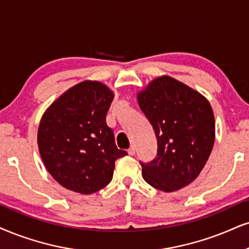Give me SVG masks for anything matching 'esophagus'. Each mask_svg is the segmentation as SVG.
Listing matches in <instances>:
<instances>
[{
  "mask_svg": "<svg viewBox=\"0 0 249 249\" xmlns=\"http://www.w3.org/2000/svg\"><path fill=\"white\" fill-rule=\"evenodd\" d=\"M128 153H129V156H134L135 155V146L131 145L129 149H128Z\"/></svg>",
  "mask_w": 249,
  "mask_h": 249,
  "instance_id": "obj_1",
  "label": "esophagus"
}]
</instances>
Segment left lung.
I'll return each mask as SVG.
<instances>
[{"mask_svg": "<svg viewBox=\"0 0 249 249\" xmlns=\"http://www.w3.org/2000/svg\"><path fill=\"white\" fill-rule=\"evenodd\" d=\"M137 99L158 143L156 158L140 161L143 179L162 192L189 185L213 148L214 118L209 101L168 76L152 81Z\"/></svg>", "mask_w": 249, "mask_h": 249, "instance_id": "8db88e82", "label": "left lung"}]
</instances>
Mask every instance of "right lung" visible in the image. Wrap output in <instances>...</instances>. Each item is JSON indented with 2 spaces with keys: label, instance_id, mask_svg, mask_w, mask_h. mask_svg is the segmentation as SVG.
I'll return each instance as SVG.
<instances>
[{
  "label": "right lung",
  "instance_id": "right-lung-1",
  "mask_svg": "<svg viewBox=\"0 0 249 249\" xmlns=\"http://www.w3.org/2000/svg\"><path fill=\"white\" fill-rule=\"evenodd\" d=\"M113 98L103 83L85 81L64 92L42 116L40 156L64 188L81 194L98 192L112 180L116 159L127 155L115 145L106 124Z\"/></svg>",
  "mask_w": 249,
  "mask_h": 249
}]
</instances>
